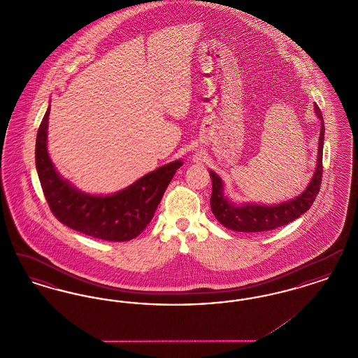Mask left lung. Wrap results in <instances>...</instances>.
Here are the masks:
<instances>
[{
  "mask_svg": "<svg viewBox=\"0 0 358 358\" xmlns=\"http://www.w3.org/2000/svg\"><path fill=\"white\" fill-rule=\"evenodd\" d=\"M317 117L324 122L321 108L314 104ZM324 126L321 123L320 146H318V162L317 171L306 190L296 199L283 204L266 206V205H235L229 203L222 193V182L220 177L210 171L212 178V196L210 208L224 227L236 232H264L275 228L287 225L299 216H302L314 203L317 194L320 193L322 182V150H324Z\"/></svg>",
  "mask_w": 358,
  "mask_h": 358,
  "instance_id": "8db88e82",
  "label": "left lung"
}]
</instances>
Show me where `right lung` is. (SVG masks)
Returning a JSON list of instances; mask_svg holds the SVG:
<instances>
[{"mask_svg": "<svg viewBox=\"0 0 358 358\" xmlns=\"http://www.w3.org/2000/svg\"><path fill=\"white\" fill-rule=\"evenodd\" d=\"M50 107L40 123L36 138V168L45 200L53 216L87 236L108 241L136 238L152 222L166 187L182 166L174 161L146 174L113 196H90L60 178L47 152Z\"/></svg>", "mask_w": 358, "mask_h": 358, "instance_id": "1", "label": "right lung"}]
</instances>
